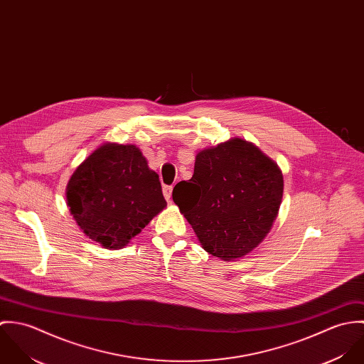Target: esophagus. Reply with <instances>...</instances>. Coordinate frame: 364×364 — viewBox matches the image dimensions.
<instances>
[{
	"instance_id": "1",
	"label": "esophagus",
	"mask_w": 364,
	"mask_h": 364,
	"mask_svg": "<svg viewBox=\"0 0 364 364\" xmlns=\"http://www.w3.org/2000/svg\"><path fill=\"white\" fill-rule=\"evenodd\" d=\"M162 192H164V196H165L166 202H171V195H172V186H164V188H162Z\"/></svg>"
}]
</instances>
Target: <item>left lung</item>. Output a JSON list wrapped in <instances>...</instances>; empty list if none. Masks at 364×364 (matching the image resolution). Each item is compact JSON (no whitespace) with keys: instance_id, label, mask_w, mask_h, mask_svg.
Wrapping results in <instances>:
<instances>
[{"instance_id":"left-lung-1","label":"left lung","mask_w":364,"mask_h":364,"mask_svg":"<svg viewBox=\"0 0 364 364\" xmlns=\"http://www.w3.org/2000/svg\"><path fill=\"white\" fill-rule=\"evenodd\" d=\"M283 198V175L259 149L231 139L200 151L172 199L203 250L223 260L247 255L270 231Z\"/></svg>"}]
</instances>
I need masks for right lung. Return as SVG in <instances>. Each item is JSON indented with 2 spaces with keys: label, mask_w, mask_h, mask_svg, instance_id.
Listing matches in <instances>:
<instances>
[{
  "label": "right lung",
  "mask_w": 364,
  "mask_h": 364,
  "mask_svg": "<svg viewBox=\"0 0 364 364\" xmlns=\"http://www.w3.org/2000/svg\"><path fill=\"white\" fill-rule=\"evenodd\" d=\"M67 205L91 240L120 250L166 202L158 175L137 147L104 144L73 173Z\"/></svg>",
  "instance_id": "add662e5"
}]
</instances>
